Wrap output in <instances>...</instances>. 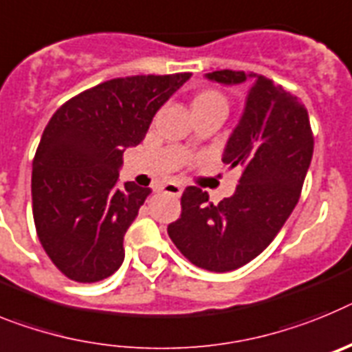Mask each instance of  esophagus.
Returning <instances> with one entry per match:
<instances>
[{"label": "esophagus", "instance_id": "obj_1", "mask_svg": "<svg viewBox=\"0 0 352 352\" xmlns=\"http://www.w3.org/2000/svg\"><path fill=\"white\" fill-rule=\"evenodd\" d=\"M161 189H163L164 193L175 195V197H180V195H182V186L175 184V182H168V184H164Z\"/></svg>", "mask_w": 352, "mask_h": 352}]
</instances>
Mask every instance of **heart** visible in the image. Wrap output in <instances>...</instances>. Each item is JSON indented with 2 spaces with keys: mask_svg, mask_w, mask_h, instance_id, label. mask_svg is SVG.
<instances>
[{
  "mask_svg": "<svg viewBox=\"0 0 352 352\" xmlns=\"http://www.w3.org/2000/svg\"><path fill=\"white\" fill-rule=\"evenodd\" d=\"M193 109H204V108H225L227 109V99L221 91L212 90V88H206V90L198 91L193 97L191 102Z\"/></svg>",
  "mask_w": 352,
  "mask_h": 352,
  "instance_id": "b5f03b06",
  "label": "heart"
}]
</instances>
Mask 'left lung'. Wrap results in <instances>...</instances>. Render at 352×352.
I'll list each match as a JSON object with an SVG mask.
<instances>
[{
    "mask_svg": "<svg viewBox=\"0 0 352 352\" xmlns=\"http://www.w3.org/2000/svg\"><path fill=\"white\" fill-rule=\"evenodd\" d=\"M223 85L250 81L239 124L228 138L223 163L243 166L239 186L218 206L197 186L182 193V212L168 235L191 264L227 273L267 248L294 210L314 154L305 104L282 85L244 70H216Z\"/></svg>",
    "mask_w": 352,
    "mask_h": 352,
    "instance_id": "obj_1",
    "label": "left lung"
}]
</instances>
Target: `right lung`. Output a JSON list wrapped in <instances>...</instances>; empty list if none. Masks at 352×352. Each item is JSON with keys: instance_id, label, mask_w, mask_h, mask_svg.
<instances>
[{"instance_id": "add662e5", "label": "right lung", "mask_w": 352, "mask_h": 352, "mask_svg": "<svg viewBox=\"0 0 352 352\" xmlns=\"http://www.w3.org/2000/svg\"><path fill=\"white\" fill-rule=\"evenodd\" d=\"M191 78L129 76L81 91L56 109L33 159V219L42 248L67 278L100 282L124 262V235L151 195L118 186L125 148Z\"/></svg>"}]
</instances>
